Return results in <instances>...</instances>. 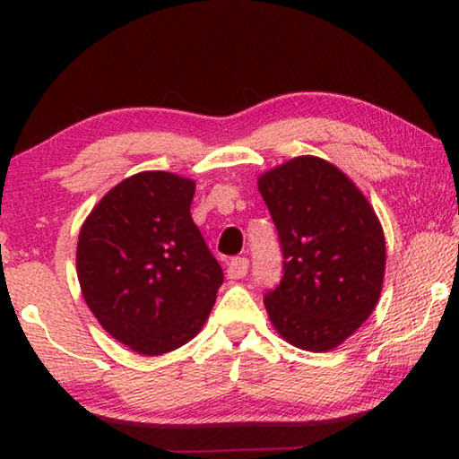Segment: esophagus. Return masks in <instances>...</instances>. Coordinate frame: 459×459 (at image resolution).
I'll use <instances>...</instances> for the list:
<instances>
[{"label":"esophagus","mask_w":459,"mask_h":459,"mask_svg":"<svg viewBox=\"0 0 459 459\" xmlns=\"http://www.w3.org/2000/svg\"><path fill=\"white\" fill-rule=\"evenodd\" d=\"M248 271V261L245 257H235L230 259L229 267H227V275L229 279H243Z\"/></svg>","instance_id":"obj_1"}]
</instances>
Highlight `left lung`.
Wrapping results in <instances>:
<instances>
[{
  "instance_id": "8db88e82",
  "label": "left lung",
  "mask_w": 459,
  "mask_h": 459,
  "mask_svg": "<svg viewBox=\"0 0 459 459\" xmlns=\"http://www.w3.org/2000/svg\"><path fill=\"white\" fill-rule=\"evenodd\" d=\"M283 248V279L265 295L275 332L328 352L368 320L383 291L386 245L375 208L340 168L316 155L257 178Z\"/></svg>"
}]
</instances>
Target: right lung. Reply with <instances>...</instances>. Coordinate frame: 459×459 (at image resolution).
I'll return each mask as SVG.
<instances>
[{"label":"right lung","mask_w":459,"mask_h":459,"mask_svg":"<svg viewBox=\"0 0 459 459\" xmlns=\"http://www.w3.org/2000/svg\"><path fill=\"white\" fill-rule=\"evenodd\" d=\"M196 182L161 169L126 178L84 219L76 245L82 298L103 330L161 356L204 325L222 269L192 221Z\"/></svg>","instance_id":"add662e5"}]
</instances>
